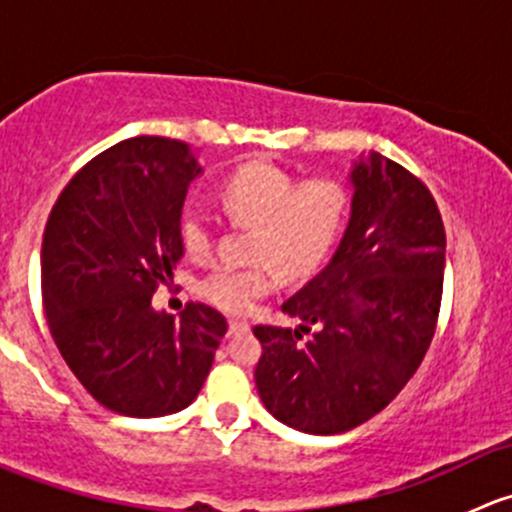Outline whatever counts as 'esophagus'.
<instances>
[{"mask_svg": "<svg viewBox=\"0 0 512 512\" xmlns=\"http://www.w3.org/2000/svg\"><path fill=\"white\" fill-rule=\"evenodd\" d=\"M247 322H240V319H230V322H227V337H237V334H242V332H247Z\"/></svg>", "mask_w": 512, "mask_h": 512, "instance_id": "34e87169", "label": "esophagus"}]
</instances>
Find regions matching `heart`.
Here are the masks:
<instances>
[{"instance_id": "1", "label": "heart", "mask_w": 512, "mask_h": 512, "mask_svg": "<svg viewBox=\"0 0 512 512\" xmlns=\"http://www.w3.org/2000/svg\"><path fill=\"white\" fill-rule=\"evenodd\" d=\"M225 213L250 225V260L255 265H218L198 282L205 302L225 312H247L275 287L272 265L287 277L314 270L342 230L347 190L332 178L297 183L280 165L252 160L240 165L220 190ZM180 240L188 255L205 257L213 250L215 227L208 210L190 205L180 218Z\"/></svg>"}]
</instances>
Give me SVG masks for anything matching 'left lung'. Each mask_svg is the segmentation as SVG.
Returning <instances> with one entry per match:
<instances>
[{"label":"left lung","mask_w":512,"mask_h":512,"mask_svg":"<svg viewBox=\"0 0 512 512\" xmlns=\"http://www.w3.org/2000/svg\"><path fill=\"white\" fill-rule=\"evenodd\" d=\"M349 183L337 252L282 304L299 324L252 329L262 404L314 436L352 431L389 406L421 364L441 307L446 232L426 185L379 153H361Z\"/></svg>","instance_id":"1"}]
</instances>
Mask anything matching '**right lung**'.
I'll use <instances>...</instances> for the list:
<instances>
[{"mask_svg": "<svg viewBox=\"0 0 512 512\" xmlns=\"http://www.w3.org/2000/svg\"><path fill=\"white\" fill-rule=\"evenodd\" d=\"M203 175L183 141L138 136L79 170L41 242L51 337L84 389L131 418L183 411L203 389L227 322L208 304L173 317L153 307L183 257L180 215Z\"/></svg>", "mask_w": 512, "mask_h": 512, "instance_id": "obj_1", "label": "right lung"}]
</instances>
